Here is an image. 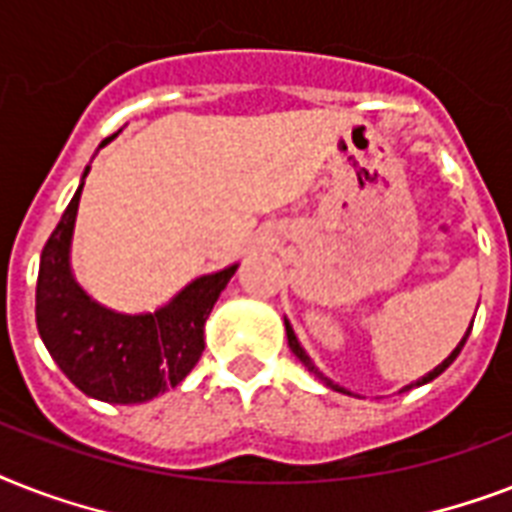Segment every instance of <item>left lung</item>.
Masks as SVG:
<instances>
[{
	"label": "left lung",
	"instance_id": "obj_1",
	"mask_svg": "<svg viewBox=\"0 0 512 512\" xmlns=\"http://www.w3.org/2000/svg\"><path fill=\"white\" fill-rule=\"evenodd\" d=\"M284 327H287V340H289V348H292V353H295V356L300 358V361H303L305 366H308V372H313V374H316V377H319V380L324 382V385H329V388H332V390H337V393H348V390H345V388H340V385H335V382L329 380V377H324V374H321L319 369H316V364H313V361H311V356H308V353H305V350H303V345H300V342H297L295 332H292V327H289V321H287V319H284ZM470 327H473V321H470ZM468 335H470V329H468V332H465V337H462V340H460V345H457V348H454L452 353H449V356H446L444 361H441V364L436 366V369H433V372H428V374H425V377H422V380H417V382H412V385H406V388H401V393H404V390H412V388H417V385H425V382H430V380H436L438 374L444 372L446 366L452 364L454 358L460 356V350H462V345H465V340H468Z\"/></svg>",
	"mask_w": 512,
	"mask_h": 512
}]
</instances>
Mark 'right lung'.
Listing matches in <instances>:
<instances>
[{"label":"right lung","mask_w":512,"mask_h":512,"mask_svg":"<svg viewBox=\"0 0 512 512\" xmlns=\"http://www.w3.org/2000/svg\"><path fill=\"white\" fill-rule=\"evenodd\" d=\"M87 172L90 167L42 249L36 327L60 372L82 393L108 404H143L175 388L196 366L212 305L239 265L199 276L154 313L103 308L76 284L68 263Z\"/></svg>","instance_id":"right-lung-1"}]
</instances>
